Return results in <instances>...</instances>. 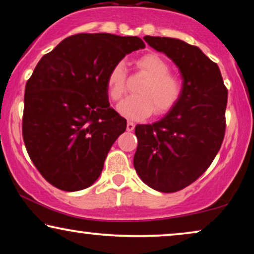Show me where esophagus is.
<instances>
[{"mask_svg": "<svg viewBox=\"0 0 254 254\" xmlns=\"http://www.w3.org/2000/svg\"><path fill=\"white\" fill-rule=\"evenodd\" d=\"M135 128V124L131 123V121H128L127 123V131H133Z\"/></svg>", "mask_w": 254, "mask_h": 254, "instance_id": "1", "label": "esophagus"}]
</instances>
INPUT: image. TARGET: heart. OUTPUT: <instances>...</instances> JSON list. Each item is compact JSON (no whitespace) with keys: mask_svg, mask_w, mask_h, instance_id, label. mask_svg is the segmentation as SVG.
Segmentation results:
<instances>
[{"mask_svg":"<svg viewBox=\"0 0 254 254\" xmlns=\"http://www.w3.org/2000/svg\"><path fill=\"white\" fill-rule=\"evenodd\" d=\"M136 65L147 79L137 88L138 95L129 96L118 106L123 116L130 119H144L154 112L158 116L172 110L183 96V83L171 74V67L157 54H145ZM106 88L113 102L123 99L127 90V72L124 61L117 62L107 75Z\"/></svg>","mask_w":254,"mask_h":254,"instance_id":"heart-1","label":"heart"}]
</instances>
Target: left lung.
Masks as SVG:
<instances>
[{
  "instance_id": "1",
  "label": "left lung",
  "mask_w": 254,
  "mask_h": 254,
  "mask_svg": "<svg viewBox=\"0 0 254 254\" xmlns=\"http://www.w3.org/2000/svg\"><path fill=\"white\" fill-rule=\"evenodd\" d=\"M144 40L179 68L183 96L161 120L135 127L134 168L149 187L173 193L195 182L220 150L228 90L218 65L199 47L166 37Z\"/></svg>"
}]
</instances>
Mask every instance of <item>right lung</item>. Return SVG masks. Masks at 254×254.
Listing matches in <instances>:
<instances>
[{"mask_svg":"<svg viewBox=\"0 0 254 254\" xmlns=\"http://www.w3.org/2000/svg\"><path fill=\"white\" fill-rule=\"evenodd\" d=\"M144 46L138 37L78 33L38 62L25 85L22 131L31 161L51 185L74 192L98 179L127 126L110 106L107 75Z\"/></svg>","mask_w":254,"mask_h":254,"instance_id":"obj_1","label":"right lung"}]
</instances>
